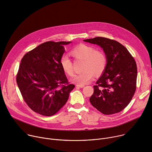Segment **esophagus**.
<instances>
[{
  "label": "esophagus",
  "mask_w": 152,
  "mask_h": 152,
  "mask_svg": "<svg viewBox=\"0 0 152 152\" xmlns=\"http://www.w3.org/2000/svg\"><path fill=\"white\" fill-rule=\"evenodd\" d=\"M84 87H85L84 85H76V87H79V88H83Z\"/></svg>",
  "instance_id": "esophagus-1"
}]
</instances>
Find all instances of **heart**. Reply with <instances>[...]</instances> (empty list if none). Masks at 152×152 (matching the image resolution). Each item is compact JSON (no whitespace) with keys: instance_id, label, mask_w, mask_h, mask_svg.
<instances>
[{"instance_id":"obj_1","label":"heart","mask_w":152,"mask_h":152,"mask_svg":"<svg viewBox=\"0 0 152 152\" xmlns=\"http://www.w3.org/2000/svg\"><path fill=\"white\" fill-rule=\"evenodd\" d=\"M72 56L76 60H84L82 73L76 75L72 82L77 85L87 84L96 76L102 75L107 66L108 59L105 53L96 50L94 47L80 44L74 47L71 51ZM60 65L63 72L69 76L74 74L73 62L66 55L60 59Z\"/></svg>"}]
</instances>
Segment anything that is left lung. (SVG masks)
<instances>
[{"mask_svg": "<svg viewBox=\"0 0 152 152\" xmlns=\"http://www.w3.org/2000/svg\"><path fill=\"white\" fill-rule=\"evenodd\" d=\"M84 41L99 45L108 59L104 73L94 86L91 105L104 115L119 113L130 102L136 88V63L128 50L117 41L102 37Z\"/></svg>", "mask_w": 152, "mask_h": 152, "instance_id": "1", "label": "left lung"}]
</instances>
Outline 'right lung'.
I'll list each match as a JSON object with an SVG mask.
<instances>
[{
	"label": "right lung",
	"instance_id": "1",
	"mask_svg": "<svg viewBox=\"0 0 152 152\" xmlns=\"http://www.w3.org/2000/svg\"><path fill=\"white\" fill-rule=\"evenodd\" d=\"M48 41L26 53L21 60L16 82L22 98L36 113L50 116L66 104L75 85L69 84L60 65L63 45Z\"/></svg>",
	"mask_w": 152,
	"mask_h": 152
}]
</instances>
